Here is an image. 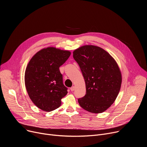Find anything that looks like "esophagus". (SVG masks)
Here are the masks:
<instances>
[{
  "label": "esophagus",
  "mask_w": 147,
  "mask_h": 147,
  "mask_svg": "<svg viewBox=\"0 0 147 147\" xmlns=\"http://www.w3.org/2000/svg\"><path fill=\"white\" fill-rule=\"evenodd\" d=\"M74 90H75V87H74V86H73L72 87H71V88H70V90H71V91H74Z\"/></svg>",
  "instance_id": "34e87169"
}]
</instances>
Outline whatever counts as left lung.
I'll use <instances>...</instances> for the list:
<instances>
[{"mask_svg": "<svg viewBox=\"0 0 147 147\" xmlns=\"http://www.w3.org/2000/svg\"><path fill=\"white\" fill-rule=\"evenodd\" d=\"M84 78L85 96L78 99L80 107L93 113L108 109L116 100L121 84V74L115 60L102 48L82 46L73 52Z\"/></svg>", "mask_w": 147, "mask_h": 147, "instance_id": "1", "label": "left lung"}]
</instances>
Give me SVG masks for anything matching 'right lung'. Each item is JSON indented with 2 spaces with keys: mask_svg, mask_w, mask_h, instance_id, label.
<instances>
[{
  "mask_svg": "<svg viewBox=\"0 0 147 147\" xmlns=\"http://www.w3.org/2000/svg\"><path fill=\"white\" fill-rule=\"evenodd\" d=\"M70 55L69 51L48 47L38 51L30 60L25 71L26 88L31 100L41 110H55L67 95L59 67Z\"/></svg>",
  "mask_w": 147,
  "mask_h": 147,
  "instance_id": "obj_1",
  "label": "right lung"
}]
</instances>
